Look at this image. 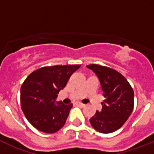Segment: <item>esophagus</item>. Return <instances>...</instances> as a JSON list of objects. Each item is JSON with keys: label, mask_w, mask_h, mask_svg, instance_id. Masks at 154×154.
Listing matches in <instances>:
<instances>
[{"label": "esophagus", "mask_w": 154, "mask_h": 154, "mask_svg": "<svg viewBox=\"0 0 154 154\" xmlns=\"http://www.w3.org/2000/svg\"><path fill=\"white\" fill-rule=\"evenodd\" d=\"M76 105H77V106H79V107H84V106H85V104H83V103H79V102L76 103Z\"/></svg>", "instance_id": "34e87169"}]
</instances>
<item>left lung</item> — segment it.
<instances>
[{"label": "left lung", "instance_id": "obj_1", "mask_svg": "<svg viewBox=\"0 0 154 154\" xmlns=\"http://www.w3.org/2000/svg\"><path fill=\"white\" fill-rule=\"evenodd\" d=\"M99 79L103 96L101 111L89 119L92 127L102 133L119 130L131 115L134 106V92L123 75L114 69L99 65H87Z\"/></svg>", "mask_w": 154, "mask_h": 154}]
</instances>
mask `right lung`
Here are the masks:
<instances>
[{
  "label": "right lung",
  "mask_w": 154,
  "mask_h": 154,
  "mask_svg": "<svg viewBox=\"0 0 154 154\" xmlns=\"http://www.w3.org/2000/svg\"><path fill=\"white\" fill-rule=\"evenodd\" d=\"M80 65H55L37 69L21 88V109L27 119L38 130L54 133L63 127L72 104L57 102L59 91Z\"/></svg>",
  "instance_id": "right-lung-1"
}]
</instances>
